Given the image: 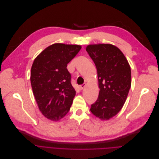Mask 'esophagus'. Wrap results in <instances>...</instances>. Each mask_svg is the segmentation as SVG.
Wrapping results in <instances>:
<instances>
[{
  "mask_svg": "<svg viewBox=\"0 0 159 159\" xmlns=\"http://www.w3.org/2000/svg\"><path fill=\"white\" fill-rule=\"evenodd\" d=\"M85 84H81V85H80V89H83V88H84V87L85 86Z\"/></svg>",
  "mask_w": 159,
  "mask_h": 159,
  "instance_id": "obj_1",
  "label": "esophagus"
}]
</instances>
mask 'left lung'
<instances>
[{
	"instance_id": "left-lung-1",
	"label": "left lung",
	"mask_w": 159,
	"mask_h": 159,
	"mask_svg": "<svg viewBox=\"0 0 159 159\" xmlns=\"http://www.w3.org/2000/svg\"><path fill=\"white\" fill-rule=\"evenodd\" d=\"M86 51L96 66L100 91L91 112L108 120L122 108L131 87V69L123 52L110 44L88 45Z\"/></svg>"
}]
</instances>
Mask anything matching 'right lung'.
Here are the masks:
<instances>
[{
    "mask_svg": "<svg viewBox=\"0 0 159 159\" xmlns=\"http://www.w3.org/2000/svg\"><path fill=\"white\" fill-rule=\"evenodd\" d=\"M81 49L79 45L53 44L34 59L30 83L39 110L47 118L58 121L70 111L75 97L67 65Z\"/></svg>",
    "mask_w": 159,
    "mask_h": 159,
    "instance_id": "right-lung-1",
    "label": "right lung"
}]
</instances>
